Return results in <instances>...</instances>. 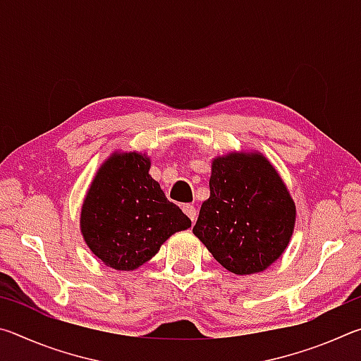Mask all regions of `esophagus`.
I'll list each match as a JSON object with an SVG mask.
<instances>
[{"label":"esophagus","instance_id":"34e87169","mask_svg":"<svg viewBox=\"0 0 361 361\" xmlns=\"http://www.w3.org/2000/svg\"><path fill=\"white\" fill-rule=\"evenodd\" d=\"M183 212L186 213L188 218L191 219V223L194 224V223H195V219H197V212H195L194 207H192L191 204H185V205H183Z\"/></svg>","mask_w":361,"mask_h":361}]
</instances>
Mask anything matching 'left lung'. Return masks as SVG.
Instances as JSON below:
<instances>
[{
    "mask_svg": "<svg viewBox=\"0 0 361 361\" xmlns=\"http://www.w3.org/2000/svg\"><path fill=\"white\" fill-rule=\"evenodd\" d=\"M209 186L192 232L228 271H264L288 245L296 216L276 169L261 154L234 152L213 161Z\"/></svg>",
    "mask_w": 361,
    "mask_h": 361,
    "instance_id": "obj_1",
    "label": "left lung"
}]
</instances>
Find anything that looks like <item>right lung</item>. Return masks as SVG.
Instances as JSON below:
<instances>
[{
    "mask_svg": "<svg viewBox=\"0 0 361 361\" xmlns=\"http://www.w3.org/2000/svg\"><path fill=\"white\" fill-rule=\"evenodd\" d=\"M148 172V157L137 152L113 154L82 204L85 243L97 258L118 271L145 264L170 235L191 228V219L167 200Z\"/></svg>",
    "mask_w": 361,
    "mask_h": 361,
    "instance_id": "right-lung-1",
    "label": "right lung"
}]
</instances>
